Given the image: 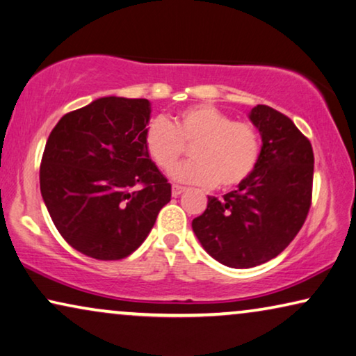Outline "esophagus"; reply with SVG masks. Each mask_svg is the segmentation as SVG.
<instances>
[{
    "mask_svg": "<svg viewBox=\"0 0 356 356\" xmlns=\"http://www.w3.org/2000/svg\"><path fill=\"white\" fill-rule=\"evenodd\" d=\"M184 192H185V187H180V185H172V196H179Z\"/></svg>",
    "mask_w": 356,
    "mask_h": 356,
    "instance_id": "34e87169",
    "label": "esophagus"
}]
</instances>
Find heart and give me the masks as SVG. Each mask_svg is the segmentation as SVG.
Returning <instances> with one entry per match:
<instances>
[{"mask_svg": "<svg viewBox=\"0 0 356 356\" xmlns=\"http://www.w3.org/2000/svg\"><path fill=\"white\" fill-rule=\"evenodd\" d=\"M144 145L152 161L169 172L192 147L193 160L172 171L177 182L216 185L230 190L241 185L256 169L262 153L257 126L236 121L211 105H192L179 111L171 124L155 118L144 132Z\"/></svg>", "mask_w": 356, "mask_h": 356, "instance_id": "heart-1", "label": "heart"}]
</instances>
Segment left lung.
<instances>
[{
  "label": "left lung",
  "instance_id": "left-lung-1",
  "mask_svg": "<svg viewBox=\"0 0 356 356\" xmlns=\"http://www.w3.org/2000/svg\"><path fill=\"white\" fill-rule=\"evenodd\" d=\"M249 118L262 136L254 172L192 222L201 246L217 262L251 268L283 252L302 229L314 188V150L293 120L268 105Z\"/></svg>",
  "mask_w": 356,
  "mask_h": 356
}]
</instances>
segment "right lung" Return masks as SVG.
I'll list each match as a JSON object with an SVG mask.
<instances>
[{
    "label": "right lung",
    "instance_id": "obj_1",
    "mask_svg": "<svg viewBox=\"0 0 356 356\" xmlns=\"http://www.w3.org/2000/svg\"><path fill=\"white\" fill-rule=\"evenodd\" d=\"M147 99L102 97L63 115L40 166L42 200L63 240L84 256L120 261L139 248L171 201L150 160Z\"/></svg>",
    "mask_w": 356,
    "mask_h": 356
}]
</instances>
